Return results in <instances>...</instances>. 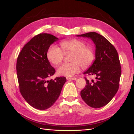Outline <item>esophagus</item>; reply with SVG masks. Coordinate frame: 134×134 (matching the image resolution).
Here are the masks:
<instances>
[{"mask_svg": "<svg viewBox=\"0 0 134 134\" xmlns=\"http://www.w3.org/2000/svg\"><path fill=\"white\" fill-rule=\"evenodd\" d=\"M67 80H76V78L75 77H72V78H69V77H67L66 78Z\"/></svg>", "mask_w": 134, "mask_h": 134, "instance_id": "1", "label": "esophagus"}]
</instances>
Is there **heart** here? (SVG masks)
<instances>
[{
	"mask_svg": "<svg viewBox=\"0 0 134 134\" xmlns=\"http://www.w3.org/2000/svg\"><path fill=\"white\" fill-rule=\"evenodd\" d=\"M62 49L55 44L48 48L47 58L49 62L58 65L63 60L64 53L72 52L70 61L72 62L65 63L59 66L57 73L60 75L70 77L78 73L80 67L86 68L92 63L94 59L93 50L91 47L86 46V43L82 40L71 39L60 43Z\"/></svg>",
	"mask_w": 134,
	"mask_h": 134,
	"instance_id": "b5f03b06",
	"label": "heart"
}]
</instances>
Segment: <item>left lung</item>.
Listing matches in <instances>:
<instances>
[{
  "label": "left lung",
  "mask_w": 134,
  "mask_h": 134,
  "mask_svg": "<svg viewBox=\"0 0 134 134\" xmlns=\"http://www.w3.org/2000/svg\"><path fill=\"white\" fill-rule=\"evenodd\" d=\"M77 36L91 38L96 46L95 60L84 74L94 75L96 80L90 82L85 78L86 85L80 96L89 106L100 108L110 102L119 90L121 68L118 53L109 41L96 32Z\"/></svg>",
  "instance_id": "obj_1"
}]
</instances>
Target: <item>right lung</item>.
<instances>
[{
    "mask_svg": "<svg viewBox=\"0 0 134 134\" xmlns=\"http://www.w3.org/2000/svg\"><path fill=\"white\" fill-rule=\"evenodd\" d=\"M58 40L54 35L40 34L25 44L17 58L20 92L28 104L40 110L55 103L66 80L64 76L47 79L55 70L47 58V52L51 44Z\"/></svg>",
    "mask_w": 134,
    "mask_h": 134,
    "instance_id": "1",
    "label": "right lung"
}]
</instances>
